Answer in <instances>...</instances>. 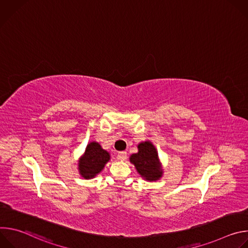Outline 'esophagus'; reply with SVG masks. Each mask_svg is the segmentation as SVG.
I'll list each match as a JSON object with an SVG mask.
<instances>
[{"label":"esophagus","instance_id":"obj_1","mask_svg":"<svg viewBox=\"0 0 248 248\" xmlns=\"http://www.w3.org/2000/svg\"><path fill=\"white\" fill-rule=\"evenodd\" d=\"M126 152L125 151H122V152H119L118 153V159L121 160V161H124L126 159Z\"/></svg>","mask_w":248,"mask_h":248}]
</instances>
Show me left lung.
Listing matches in <instances>:
<instances>
[{"instance_id":"1","label":"left lung","mask_w":248,"mask_h":248,"mask_svg":"<svg viewBox=\"0 0 248 248\" xmlns=\"http://www.w3.org/2000/svg\"><path fill=\"white\" fill-rule=\"evenodd\" d=\"M129 160L145 180L156 181L161 178L162 170L159 167L158 154L149 141L140 143L138 145V153L132 154Z\"/></svg>"}]
</instances>
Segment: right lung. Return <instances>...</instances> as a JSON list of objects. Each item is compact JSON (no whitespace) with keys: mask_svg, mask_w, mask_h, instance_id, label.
<instances>
[{"mask_svg":"<svg viewBox=\"0 0 248 248\" xmlns=\"http://www.w3.org/2000/svg\"><path fill=\"white\" fill-rule=\"evenodd\" d=\"M110 160L109 153L103 150L97 142L87 145L85 154L79 161V172L85 179H91L100 172Z\"/></svg>","mask_w":248,"mask_h":248,"instance_id":"1","label":"right lung"}]
</instances>
